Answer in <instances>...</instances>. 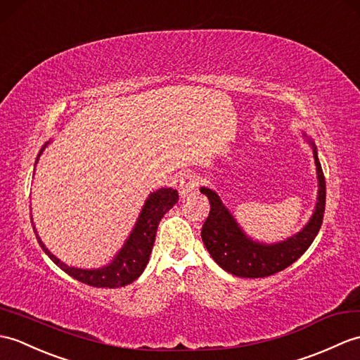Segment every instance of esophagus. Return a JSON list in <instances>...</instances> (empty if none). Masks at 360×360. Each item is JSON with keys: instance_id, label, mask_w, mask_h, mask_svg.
<instances>
[{"instance_id": "1", "label": "esophagus", "mask_w": 360, "mask_h": 360, "mask_svg": "<svg viewBox=\"0 0 360 360\" xmlns=\"http://www.w3.org/2000/svg\"><path fill=\"white\" fill-rule=\"evenodd\" d=\"M199 186V178L196 174H186V176H182L179 181V193L182 196H187L190 193H193V191L198 188Z\"/></svg>"}]
</instances>
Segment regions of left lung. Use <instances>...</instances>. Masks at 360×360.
Wrapping results in <instances>:
<instances>
[{"instance_id": "obj_1", "label": "left lung", "mask_w": 360, "mask_h": 360, "mask_svg": "<svg viewBox=\"0 0 360 360\" xmlns=\"http://www.w3.org/2000/svg\"><path fill=\"white\" fill-rule=\"evenodd\" d=\"M308 142L313 147L317 181H319L317 202L313 216L305 227L285 240L276 244H261L248 238L229 208L222 204L221 198L212 188L200 187V193L210 200V213L202 225L200 238L214 262L225 271L239 278H265L285 270L311 245L322 225L327 195H325V178L316 146L311 139H308Z\"/></svg>"}]
</instances>
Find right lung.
Here are the masks:
<instances>
[{"label": "right lung", "instance_id": "obj_1", "mask_svg": "<svg viewBox=\"0 0 360 360\" xmlns=\"http://www.w3.org/2000/svg\"><path fill=\"white\" fill-rule=\"evenodd\" d=\"M47 144L49 142H46L43 148H41L39 155L43 153V150ZM178 191L173 188H160L153 191V193H150L144 207H142V212L139 213V218L135 224V227H133L129 239L125 240V244L122 245L118 255L113 257V261L103 266V269L82 270L65 265L56 256L49 252L38 235L37 239L41 248L46 252V255L52 259L63 271L72 276L73 279L96 288H120L124 285H129V283L138 279L141 273L144 271L155 244L158 225H160L162 216L178 202ZM33 230H35V227H33Z\"/></svg>", "mask_w": 360, "mask_h": 360}]
</instances>
